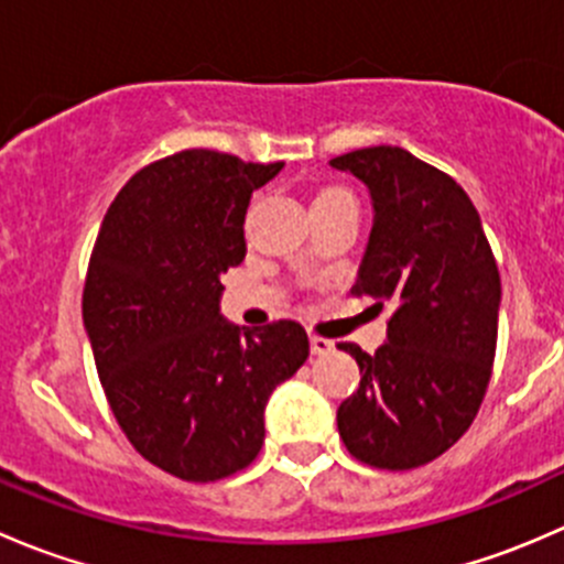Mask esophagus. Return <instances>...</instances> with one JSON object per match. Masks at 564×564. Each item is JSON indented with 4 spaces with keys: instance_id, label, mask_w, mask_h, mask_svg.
I'll return each mask as SVG.
<instances>
[{
    "instance_id": "obj_1",
    "label": "esophagus",
    "mask_w": 564,
    "mask_h": 564,
    "mask_svg": "<svg viewBox=\"0 0 564 564\" xmlns=\"http://www.w3.org/2000/svg\"><path fill=\"white\" fill-rule=\"evenodd\" d=\"M311 351H314V355H327V351H333V340L329 338H322V335H311Z\"/></svg>"
}]
</instances>
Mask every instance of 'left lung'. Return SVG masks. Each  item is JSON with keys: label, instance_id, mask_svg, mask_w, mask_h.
Wrapping results in <instances>:
<instances>
[{"label": "left lung", "instance_id": "left-lung-1", "mask_svg": "<svg viewBox=\"0 0 564 564\" xmlns=\"http://www.w3.org/2000/svg\"><path fill=\"white\" fill-rule=\"evenodd\" d=\"M329 166L371 196L351 294L392 308L377 355L338 344L360 366V388L338 406L340 440L379 469H414L456 445L486 395L502 303L497 261L464 187L412 152L368 147Z\"/></svg>", "mask_w": 564, "mask_h": 564}]
</instances>
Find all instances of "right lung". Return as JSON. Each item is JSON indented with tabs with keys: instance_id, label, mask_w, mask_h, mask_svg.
I'll return each mask as SVG.
<instances>
[{
	"instance_id": "right-lung-1",
	"label": "right lung",
	"mask_w": 564,
	"mask_h": 564,
	"mask_svg": "<svg viewBox=\"0 0 564 564\" xmlns=\"http://www.w3.org/2000/svg\"><path fill=\"white\" fill-rule=\"evenodd\" d=\"M281 169L213 150L163 158L119 191L89 259L84 329L113 417L182 480L246 469L272 390L308 360L292 318L240 327L220 314V275L246 259L250 196Z\"/></svg>"
}]
</instances>
